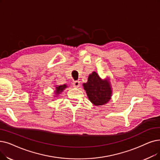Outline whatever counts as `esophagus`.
<instances>
[{
  "instance_id": "obj_1",
  "label": "esophagus",
  "mask_w": 160,
  "mask_h": 160,
  "mask_svg": "<svg viewBox=\"0 0 160 160\" xmlns=\"http://www.w3.org/2000/svg\"><path fill=\"white\" fill-rule=\"evenodd\" d=\"M72 85H73V86H74V88H78V87L80 86V81H78V80L74 81V82H73Z\"/></svg>"
}]
</instances>
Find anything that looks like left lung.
<instances>
[{
    "mask_svg": "<svg viewBox=\"0 0 160 160\" xmlns=\"http://www.w3.org/2000/svg\"><path fill=\"white\" fill-rule=\"evenodd\" d=\"M83 86L89 100L95 106L105 105L111 99L112 88L108 79L102 80L96 72L89 75L88 82Z\"/></svg>",
    "mask_w": 160,
    "mask_h": 160,
    "instance_id": "8db88e82",
    "label": "left lung"
}]
</instances>
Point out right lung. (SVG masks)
<instances>
[{
    "label": "right lung",
    "instance_id": "right-lung-1",
    "mask_svg": "<svg viewBox=\"0 0 160 160\" xmlns=\"http://www.w3.org/2000/svg\"><path fill=\"white\" fill-rule=\"evenodd\" d=\"M67 87L66 84L62 85V86H58L57 87H55V95H59L61 92H63V90Z\"/></svg>",
    "mask_w": 160,
    "mask_h": 160
}]
</instances>
